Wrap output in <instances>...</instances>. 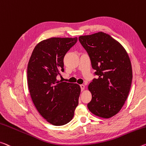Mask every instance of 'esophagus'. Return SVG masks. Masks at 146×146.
I'll return each instance as SVG.
<instances>
[{
    "mask_svg": "<svg viewBox=\"0 0 146 146\" xmlns=\"http://www.w3.org/2000/svg\"><path fill=\"white\" fill-rule=\"evenodd\" d=\"M80 86V89H81V91H83V90H84V88H85V86H84V84H81Z\"/></svg>",
    "mask_w": 146,
    "mask_h": 146,
    "instance_id": "esophagus-1",
    "label": "esophagus"
}]
</instances>
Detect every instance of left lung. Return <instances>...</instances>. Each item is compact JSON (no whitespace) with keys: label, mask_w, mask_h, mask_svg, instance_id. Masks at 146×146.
Instances as JSON below:
<instances>
[{"label":"left lung","mask_w":146,"mask_h":146,"mask_svg":"<svg viewBox=\"0 0 146 146\" xmlns=\"http://www.w3.org/2000/svg\"><path fill=\"white\" fill-rule=\"evenodd\" d=\"M78 40L98 75L89 84L92 98L88 108L98 116L109 118L121 110L128 97L133 79L130 59L121 44L104 32L81 36Z\"/></svg>","instance_id":"left-lung-1"}]
</instances>
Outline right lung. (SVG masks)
Returning <instances> with one entry per match:
<instances>
[{
    "label": "right lung",
    "instance_id": "obj_1",
    "mask_svg": "<svg viewBox=\"0 0 146 146\" xmlns=\"http://www.w3.org/2000/svg\"><path fill=\"white\" fill-rule=\"evenodd\" d=\"M77 38H52L41 41L27 67V82L36 109L48 123L60 126L73 119L80 94L79 85L56 80L64 72V58Z\"/></svg>",
    "mask_w": 146,
    "mask_h": 146
}]
</instances>
